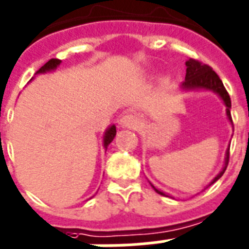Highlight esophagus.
<instances>
[{"instance_id":"1","label":"esophagus","mask_w":249,"mask_h":249,"mask_svg":"<svg viewBox=\"0 0 249 249\" xmlns=\"http://www.w3.org/2000/svg\"><path fill=\"white\" fill-rule=\"evenodd\" d=\"M137 117L133 114H124L120 120V126L123 128H132L136 126Z\"/></svg>"}]
</instances>
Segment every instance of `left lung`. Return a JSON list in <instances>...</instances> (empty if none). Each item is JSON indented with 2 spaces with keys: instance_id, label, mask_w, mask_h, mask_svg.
Returning <instances> with one entry per match:
<instances>
[{
  "instance_id": "1",
  "label": "left lung",
  "mask_w": 249,
  "mask_h": 249,
  "mask_svg": "<svg viewBox=\"0 0 249 249\" xmlns=\"http://www.w3.org/2000/svg\"><path fill=\"white\" fill-rule=\"evenodd\" d=\"M186 79L184 81L179 85V89L183 90V91H194V90H206V91H213L215 92L221 100H223L224 106L227 108V117L229 122L233 124L231 122V96L228 94V91L224 88L221 80L219 79V76L213 72V69L209 67L207 65H202L198 61H195V59L190 58L188 61H186ZM228 163H229V149L227 150L225 153V159H224V166L223 169L219 172L215 178L210 182L209 186H211L213 183H215L217 179H220L221 176L224 174L225 169H227ZM151 184V183H150ZM155 192L161 196L169 197L165 192L158 190L157 187H154V184H151Z\"/></svg>"
}]
</instances>
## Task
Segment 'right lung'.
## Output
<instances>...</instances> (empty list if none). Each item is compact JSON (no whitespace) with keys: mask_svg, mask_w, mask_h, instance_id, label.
Returning a JSON list of instances; mask_svg holds the SVG:
<instances>
[{"mask_svg":"<svg viewBox=\"0 0 249 249\" xmlns=\"http://www.w3.org/2000/svg\"><path fill=\"white\" fill-rule=\"evenodd\" d=\"M61 62H62L61 59H57V58L49 59L46 65L43 66V67H40V69L36 71V75H39V73L52 72V71H54V70L57 69L59 65H61ZM116 133H117V129H116V126H114V124H110V126L106 129V132H104V135H103V146H104V149L106 150L108 149L109 143L112 142L113 139L116 137Z\"/></svg>","mask_w":249,"mask_h":249,"instance_id":"add662e5","label":"right lung"}]
</instances>
